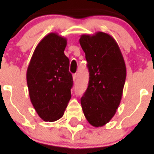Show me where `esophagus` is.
Wrapping results in <instances>:
<instances>
[{"instance_id":"obj_1","label":"esophagus","mask_w":154,"mask_h":154,"mask_svg":"<svg viewBox=\"0 0 154 154\" xmlns=\"http://www.w3.org/2000/svg\"><path fill=\"white\" fill-rule=\"evenodd\" d=\"M72 77H73V81H74V82H75L76 81V79H77V74H76V73L75 74H74L73 75Z\"/></svg>"}]
</instances>
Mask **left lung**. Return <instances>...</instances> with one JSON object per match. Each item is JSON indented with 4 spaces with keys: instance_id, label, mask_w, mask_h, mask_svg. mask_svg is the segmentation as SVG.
I'll use <instances>...</instances> for the list:
<instances>
[{
    "instance_id": "8db88e82",
    "label": "left lung",
    "mask_w": 154,
    "mask_h": 154,
    "mask_svg": "<svg viewBox=\"0 0 154 154\" xmlns=\"http://www.w3.org/2000/svg\"><path fill=\"white\" fill-rule=\"evenodd\" d=\"M89 72V85L81 98L82 108L92 126L108 123L120 103L126 76L123 56L117 42L109 34L98 31L79 39Z\"/></svg>"
}]
</instances>
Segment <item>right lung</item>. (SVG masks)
I'll return each instance as SVG.
<instances>
[{"label":"right lung","mask_w":154,"mask_h":154,"mask_svg":"<svg viewBox=\"0 0 154 154\" xmlns=\"http://www.w3.org/2000/svg\"><path fill=\"white\" fill-rule=\"evenodd\" d=\"M67 39L51 32L35 48L27 69V84L35 111L45 122L64 115L71 99L72 75L64 51Z\"/></svg>","instance_id":"right-lung-1"}]
</instances>
